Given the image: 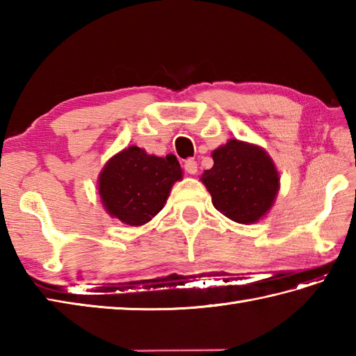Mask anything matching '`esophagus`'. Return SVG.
Masks as SVG:
<instances>
[{
  "mask_svg": "<svg viewBox=\"0 0 356 356\" xmlns=\"http://www.w3.org/2000/svg\"><path fill=\"white\" fill-rule=\"evenodd\" d=\"M184 168L188 174H195L197 172V162L194 159H188V161L184 163Z\"/></svg>",
  "mask_w": 356,
  "mask_h": 356,
  "instance_id": "obj_1",
  "label": "esophagus"
}]
</instances>
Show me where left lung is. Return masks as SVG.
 <instances>
[{"mask_svg":"<svg viewBox=\"0 0 356 356\" xmlns=\"http://www.w3.org/2000/svg\"><path fill=\"white\" fill-rule=\"evenodd\" d=\"M214 165L202 174L213 205L231 220L259 222L274 205L280 190L275 163L263 148L231 139L213 151Z\"/></svg>","mask_w":356,"mask_h":356,"instance_id":"1","label":"left lung"}]
</instances>
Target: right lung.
<instances>
[{"instance_id": "right-lung-1", "label": "right lung", "mask_w": 356, "mask_h": 356, "mask_svg": "<svg viewBox=\"0 0 356 356\" xmlns=\"http://www.w3.org/2000/svg\"><path fill=\"white\" fill-rule=\"evenodd\" d=\"M182 168L174 154L157 157L136 145L113 156L99 174L105 211L130 226L148 223L161 213Z\"/></svg>"}]
</instances>
